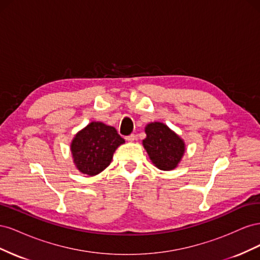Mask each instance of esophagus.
Segmentation results:
<instances>
[{
  "mask_svg": "<svg viewBox=\"0 0 260 260\" xmlns=\"http://www.w3.org/2000/svg\"><path fill=\"white\" fill-rule=\"evenodd\" d=\"M137 138H136V135H130L128 137H125V140L128 141V142H133Z\"/></svg>",
  "mask_w": 260,
  "mask_h": 260,
  "instance_id": "1",
  "label": "esophagus"
}]
</instances>
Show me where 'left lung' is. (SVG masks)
Listing matches in <instances>:
<instances>
[{
	"label": "left lung",
	"mask_w": 260,
	"mask_h": 260,
	"mask_svg": "<svg viewBox=\"0 0 260 260\" xmlns=\"http://www.w3.org/2000/svg\"><path fill=\"white\" fill-rule=\"evenodd\" d=\"M145 133L142 144L154 166L164 171L176 169L186 149L183 139L159 121L147 123Z\"/></svg>",
	"instance_id": "left-lung-1"
}]
</instances>
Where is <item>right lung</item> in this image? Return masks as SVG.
<instances>
[{"instance_id": "1", "label": "right lung", "mask_w": 260, "mask_h": 260, "mask_svg": "<svg viewBox=\"0 0 260 260\" xmlns=\"http://www.w3.org/2000/svg\"><path fill=\"white\" fill-rule=\"evenodd\" d=\"M124 140L117 130L102 121H92L78 131L70 143L73 161L81 174L93 177L109 166Z\"/></svg>"}]
</instances>
